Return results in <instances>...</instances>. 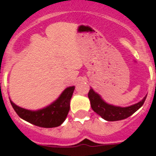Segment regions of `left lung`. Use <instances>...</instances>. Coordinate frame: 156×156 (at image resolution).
I'll use <instances>...</instances> for the list:
<instances>
[{"label": "left lung", "instance_id": "left-lung-1", "mask_svg": "<svg viewBox=\"0 0 156 156\" xmlns=\"http://www.w3.org/2000/svg\"><path fill=\"white\" fill-rule=\"evenodd\" d=\"M88 98L90 100L91 108L94 112L100 115L105 121H116L128 118L129 116L138 111L145 102L147 95L138 103L128 107L115 106L112 104H108L92 88H90V91L88 93Z\"/></svg>", "mask_w": 156, "mask_h": 156}]
</instances>
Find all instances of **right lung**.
<instances>
[{
    "label": "right lung",
    "instance_id": "obj_1",
    "mask_svg": "<svg viewBox=\"0 0 156 156\" xmlns=\"http://www.w3.org/2000/svg\"><path fill=\"white\" fill-rule=\"evenodd\" d=\"M74 88V86L66 88L52 104L35 111L21 108L11 100L10 103L16 113L24 121L40 127L53 128L61 126L67 117Z\"/></svg>",
    "mask_w": 156,
    "mask_h": 156
}]
</instances>
